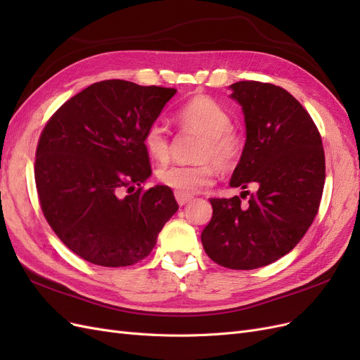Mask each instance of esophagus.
<instances>
[{
	"label": "esophagus",
	"mask_w": 360,
	"mask_h": 360,
	"mask_svg": "<svg viewBox=\"0 0 360 360\" xmlns=\"http://www.w3.org/2000/svg\"><path fill=\"white\" fill-rule=\"evenodd\" d=\"M176 200H177L179 205H184V204H188L192 200V197H189V195H183V193L176 192Z\"/></svg>",
	"instance_id": "34e87169"
}]
</instances>
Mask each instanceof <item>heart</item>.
I'll list each match as a JSON object with an SVG mask.
<instances>
[{"label":"heart","instance_id":"heart-1","mask_svg":"<svg viewBox=\"0 0 360 360\" xmlns=\"http://www.w3.org/2000/svg\"><path fill=\"white\" fill-rule=\"evenodd\" d=\"M183 129L204 136L198 158L212 160L219 168H230L243 150L242 135L231 127V115L209 96H195L176 114ZM144 148L151 159L167 162L169 139L160 123H151L143 136ZM158 180L172 191L192 195L213 181V167L205 162L200 165H168L158 171Z\"/></svg>","mask_w":360,"mask_h":360}]
</instances>
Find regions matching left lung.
Returning <instances> with one entry per match:
<instances>
[{
  "instance_id": "obj_1",
  "label": "left lung",
  "mask_w": 360,
  "mask_h": 360,
  "mask_svg": "<svg viewBox=\"0 0 360 360\" xmlns=\"http://www.w3.org/2000/svg\"><path fill=\"white\" fill-rule=\"evenodd\" d=\"M230 89L246 126L230 181L242 193L210 200L213 216L201 242L214 263L250 270L287 255L308 231L323 195L324 150L311 115L287 90L258 81Z\"/></svg>"
}]
</instances>
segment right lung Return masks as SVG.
Returning <instances> with one entry per match:
<instances>
[{
	"label": "right lung",
	"mask_w": 360,
	"mask_h": 360,
	"mask_svg": "<svg viewBox=\"0 0 360 360\" xmlns=\"http://www.w3.org/2000/svg\"><path fill=\"white\" fill-rule=\"evenodd\" d=\"M176 89L123 79L96 82L58 108L40 135L34 177L41 212L72 252L105 267L153 250L179 204L151 176L143 144Z\"/></svg>",
	"instance_id": "1"
}]
</instances>
